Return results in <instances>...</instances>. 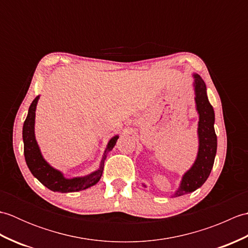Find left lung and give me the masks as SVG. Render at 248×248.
Instances as JSON below:
<instances>
[{"mask_svg": "<svg viewBox=\"0 0 248 248\" xmlns=\"http://www.w3.org/2000/svg\"><path fill=\"white\" fill-rule=\"evenodd\" d=\"M193 77L195 103L199 115L197 129L198 152L194 164L186 172H184L179 188L171 195V197H179L196 191L207 181L212 170L217 149V138L214 130L215 115L213 107L210 104L207 96V87L197 73H194ZM143 186L146 187L145 184Z\"/></svg>", "mask_w": 248, "mask_h": 248, "instance_id": "obj_1", "label": "left lung"}]
</instances>
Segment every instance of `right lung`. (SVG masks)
<instances>
[{"instance_id": "1", "label": "right lung", "mask_w": 248, "mask_h": 248, "mask_svg": "<svg viewBox=\"0 0 248 248\" xmlns=\"http://www.w3.org/2000/svg\"><path fill=\"white\" fill-rule=\"evenodd\" d=\"M39 96H37L31 104L30 105L29 113L23 124L22 138L24 144V157L26 165L29 170L33 173L38 181L44 184L46 187L53 192L61 193H71L83 191L97 184L102 176L104 161L107 159L108 152L114 148L116 141L119 139L118 135L113 136L108 143L107 149L104 151L103 157L100 163V166L97 170L93 171L87 176L75 177V178H66L64 173L59 170L52 167L45 157L41 155V151L35 138V116H36V107L38 103Z\"/></svg>"}]
</instances>
